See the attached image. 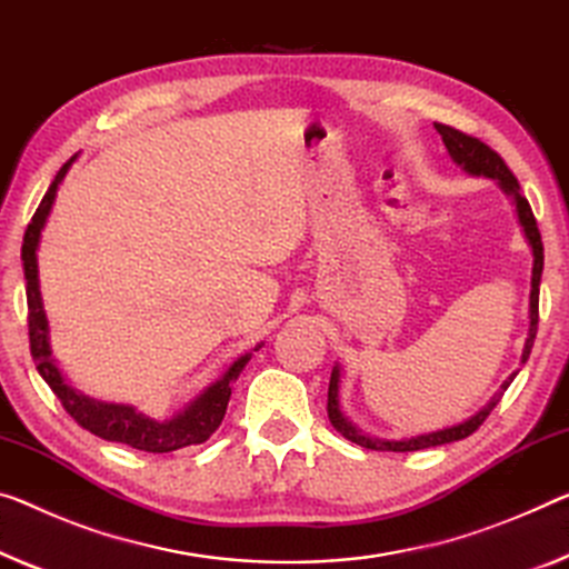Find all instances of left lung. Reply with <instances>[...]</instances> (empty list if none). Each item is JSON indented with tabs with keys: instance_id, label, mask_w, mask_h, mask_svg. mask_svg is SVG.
Wrapping results in <instances>:
<instances>
[{
	"instance_id": "left-lung-1",
	"label": "left lung",
	"mask_w": 569,
	"mask_h": 569,
	"mask_svg": "<svg viewBox=\"0 0 569 569\" xmlns=\"http://www.w3.org/2000/svg\"><path fill=\"white\" fill-rule=\"evenodd\" d=\"M437 132H440L445 147H448V152L452 157V162L460 164L462 170L468 174H480V178H491L496 180V186L503 190L506 196L511 198L513 208H517V221L523 231V239H527L529 249H531V292H529V333L527 340H523V351H521V363H527V358L531 353V346H535V338H537V322H539V282H541V269H545V247H541V236L537 229V218L531 213V206L529 200L521 196V188H519V180L513 178V172L506 168V162L498 157V152H493L491 147L480 142V139L470 137V134H462L458 129L452 127H445V124H435ZM517 379V371H513L509 379L501 383V389L496 391L491 397V401L476 412L470 419L460 425H452V427H445V430H437V432H427V435H415V437H401V440H381V437H371L366 435L363 430H358V427L351 422V419L346 417L343 407H340V366H333V373H330V387H328V417H330V425L336 427V430L346 437V440H351L356 445H361L366 450H391V452H412V450H425V448H435V445H448V442H456L462 440V437L473 435L480 425L486 422V417L493 412V407L501 401L503 391L509 389V383Z\"/></svg>"
}]
</instances>
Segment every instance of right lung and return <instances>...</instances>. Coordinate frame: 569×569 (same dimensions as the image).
Listing matches in <instances>:
<instances>
[{
  "instance_id": "right-lung-1",
  "label": "right lung",
  "mask_w": 569,
  "mask_h": 569,
  "mask_svg": "<svg viewBox=\"0 0 569 569\" xmlns=\"http://www.w3.org/2000/svg\"><path fill=\"white\" fill-rule=\"evenodd\" d=\"M76 157L78 154H73L71 160L58 170L56 180L50 182L48 193L42 196L38 211H34L22 241V269H24V282H28L30 351L34 358V366H38L40 376L52 389V395H56L60 399V405L66 407V412L71 415L83 430L99 435L101 440L121 442L144 452H172V450L188 448V445L206 442L208 437L218 430V425H221L226 407H229V399H231L233 381L239 379L243 366L249 363L251 353H243L236 358L221 379H216L211 387L200 391V395L190 401L182 412L172 415L170 419H164V422L137 412L132 405H113V401H99L81 395V391L73 389L71 383L66 381L63 371L58 369L56 358H52L50 326H48V315H46V308H42V295H40L38 247H40L42 229H46L48 216L52 211V203H56L60 182H63L68 170H71ZM259 348L261 343L254 348V351H259Z\"/></svg>"
}]
</instances>
